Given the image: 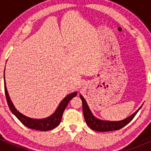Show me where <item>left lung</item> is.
I'll return each instance as SVG.
<instances>
[{
	"label": "left lung",
	"mask_w": 151,
	"mask_h": 151,
	"mask_svg": "<svg viewBox=\"0 0 151 151\" xmlns=\"http://www.w3.org/2000/svg\"><path fill=\"white\" fill-rule=\"evenodd\" d=\"M80 97H81L82 101V110H83L85 122L89 126V128L94 131H97V132H110V131L119 130L132 120L133 118L135 116V115L141 108L140 107L135 113H133L132 115L122 121H117V122L103 121L95 118L94 116L92 115L91 112L89 110L88 106L85 100L84 99V97L82 95H80Z\"/></svg>",
	"instance_id": "obj_1"
}]
</instances>
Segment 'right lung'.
Returning a JSON list of instances; mask_svg holds the SVG:
<instances>
[{
    "instance_id": "1",
    "label": "right lung",
    "mask_w": 151,
    "mask_h": 151,
    "mask_svg": "<svg viewBox=\"0 0 151 151\" xmlns=\"http://www.w3.org/2000/svg\"><path fill=\"white\" fill-rule=\"evenodd\" d=\"M4 91L9 108H10V110H11L12 113L16 116V117L24 125H26V127L29 128V129H35V130L39 131H45H45L51 130V129H54V128L57 127V125L60 123V121L62 119L63 113L64 110L66 109V106L68 105L70 100L73 97H76L77 95L76 92H74V93H72V94H69L67 97H65L62 101V102L60 104L59 106L57 107L55 113L53 115L50 116L43 119H31L29 117L26 116L22 115V113H20L19 111H17V109L14 107L13 104H12L11 101H10L9 94H8L7 91H6L5 82Z\"/></svg>"
}]
</instances>
